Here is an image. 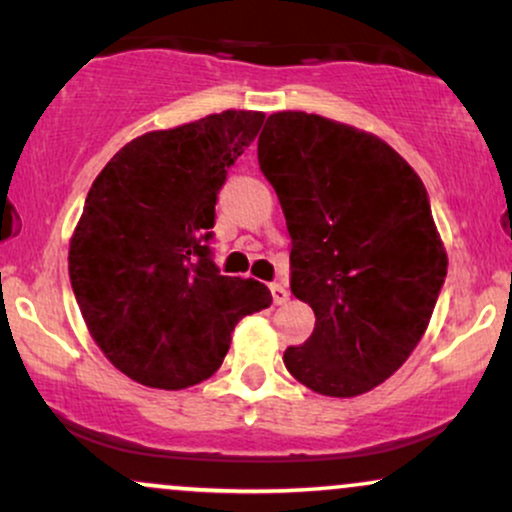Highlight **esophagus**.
Wrapping results in <instances>:
<instances>
[{"mask_svg": "<svg viewBox=\"0 0 512 512\" xmlns=\"http://www.w3.org/2000/svg\"><path fill=\"white\" fill-rule=\"evenodd\" d=\"M269 291H272L274 305H284L286 301H289V291H286V286H281V284H272V286H269Z\"/></svg>", "mask_w": 512, "mask_h": 512, "instance_id": "obj_1", "label": "esophagus"}]
</instances>
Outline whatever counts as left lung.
Listing matches in <instances>:
<instances>
[{
    "mask_svg": "<svg viewBox=\"0 0 512 512\" xmlns=\"http://www.w3.org/2000/svg\"><path fill=\"white\" fill-rule=\"evenodd\" d=\"M257 158L286 216L291 293L315 313L286 368L320 395H363L421 342L448 274L424 182L375 134L301 110L267 117Z\"/></svg>",
    "mask_w": 512,
    "mask_h": 512,
    "instance_id": "left-lung-1",
    "label": "left lung"
}]
</instances>
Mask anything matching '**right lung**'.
<instances>
[{
    "instance_id": "add662e5",
    "label": "right lung",
    "mask_w": 512,
    "mask_h": 512,
    "mask_svg": "<svg viewBox=\"0 0 512 512\" xmlns=\"http://www.w3.org/2000/svg\"><path fill=\"white\" fill-rule=\"evenodd\" d=\"M264 122L223 110L122 146L88 190L69 279L93 342L127 378L182 390L219 370L238 320L269 308L211 260L216 195Z\"/></svg>"
}]
</instances>
